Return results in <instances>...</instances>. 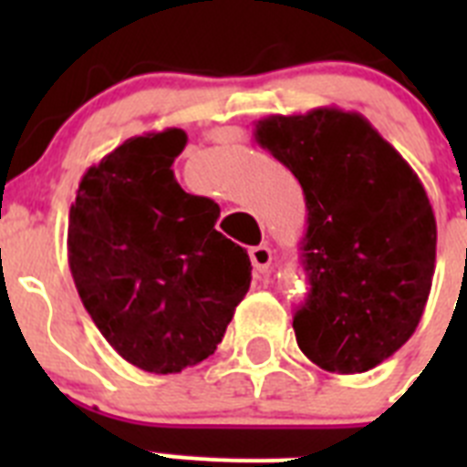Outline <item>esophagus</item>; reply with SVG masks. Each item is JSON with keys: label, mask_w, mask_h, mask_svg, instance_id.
Wrapping results in <instances>:
<instances>
[{"label": "esophagus", "mask_w": 467, "mask_h": 467, "mask_svg": "<svg viewBox=\"0 0 467 467\" xmlns=\"http://www.w3.org/2000/svg\"><path fill=\"white\" fill-rule=\"evenodd\" d=\"M250 259H253V266L259 271V274H269L274 254H271L269 245H257L250 250Z\"/></svg>", "instance_id": "obj_1"}]
</instances>
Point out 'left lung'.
<instances>
[{
	"label": "left lung",
	"instance_id": "8db88e82",
	"mask_svg": "<svg viewBox=\"0 0 467 467\" xmlns=\"http://www.w3.org/2000/svg\"><path fill=\"white\" fill-rule=\"evenodd\" d=\"M259 147L306 196L301 264L311 283L292 327L320 369L360 374L410 341L435 274V213L419 175L358 111L262 119Z\"/></svg>",
	"mask_w": 467,
	"mask_h": 467
}]
</instances>
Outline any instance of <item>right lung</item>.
<instances>
[{"instance_id": "1", "label": "right lung", "mask_w": 467, "mask_h": 467, "mask_svg": "<svg viewBox=\"0 0 467 467\" xmlns=\"http://www.w3.org/2000/svg\"><path fill=\"white\" fill-rule=\"evenodd\" d=\"M187 133L126 140L81 177L67 259L95 327L123 360L177 374L213 356L250 290V257L214 229L220 205L177 184Z\"/></svg>"}]
</instances>
